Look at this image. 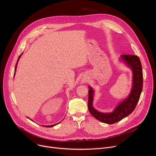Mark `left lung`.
I'll list each match as a JSON object with an SVG mask.
<instances>
[{"instance_id": "8db88e82", "label": "left lung", "mask_w": 156, "mask_h": 156, "mask_svg": "<svg viewBox=\"0 0 156 156\" xmlns=\"http://www.w3.org/2000/svg\"><path fill=\"white\" fill-rule=\"evenodd\" d=\"M126 63L132 69L133 73V87L129 96L121 102L112 113L104 114L98 112L93 107V90L91 87L88 91V109L91 115L101 122L113 124L117 123L128 115L135 110L141 96L143 90V75L141 61L135 55H122L121 56Z\"/></svg>"}]
</instances>
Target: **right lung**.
<instances>
[{
  "label": "right lung",
  "mask_w": 156,
  "mask_h": 156,
  "mask_svg": "<svg viewBox=\"0 0 156 156\" xmlns=\"http://www.w3.org/2000/svg\"><path fill=\"white\" fill-rule=\"evenodd\" d=\"M21 55V54L19 56V57H18V60H17V62H16V65H15V72L16 71V65H17V63H18V60H19V58H20V56ZM14 76H15V73H14ZM29 119V118H28ZM58 124V123H57ZM57 124H55V125H48V126H45V127H52V126H55V125H56Z\"/></svg>",
  "instance_id": "1"
}]
</instances>
